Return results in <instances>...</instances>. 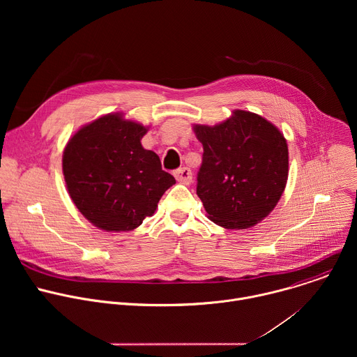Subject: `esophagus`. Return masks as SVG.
Returning a JSON list of instances; mask_svg holds the SVG:
<instances>
[{
	"label": "esophagus",
	"instance_id": "esophagus-1",
	"mask_svg": "<svg viewBox=\"0 0 357 357\" xmlns=\"http://www.w3.org/2000/svg\"><path fill=\"white\" fill-rule=\"evenodd\" d=\"M174 176L176 178L178 182L185 183V185H188V183L192 182V171H190L189 168H186V167L176 169V171L174 172Z\"/></svg>",
	"mask_w": 357,
	"mask_h": 357
}]
</instances>
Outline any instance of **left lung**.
<instances>
[{"instance_id":"8db88e82","label":"left lung","mask_w":357,"mask_h":357,"mask_svg":"<svg viewBox=\"0 0 357 357\" xmlns=\"http://www.w3.org/2000/svg\"><path fill=\"white\" fill-rule=\"evenodd\" d=\"M203 145L196 193L209 219L226 229L251 227L275 208L288 178L280 130L244 110L215 127L195 126Z\"/></svg>"}]
</instances>
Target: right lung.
<instances>
[{
	"instance_id": "obj_1",
	"label": "right lung",
	"mask_w": 357,
	"mask_h": 357,
	"mask_svg": "<svg viewBox=\"0 0 357 357\" xmlns=\"http://www.w3.org/2000/svg\"><path fill=\"white\" fill-rule=\"evenodd\" d=\"M146 128L109 114L80 128L63 152V175L80 213L96 227L128 231L155 212L175 183L155 152L144 149Z\"/></svg>"
}]
</instances>
